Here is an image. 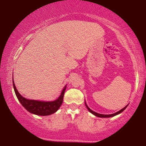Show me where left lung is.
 <instances>
[{"mask_svg":"<svg viewBox=\"0 0 146 146\" xmlns=\"http://www.w3.org/2000/svg\"><path fill=\"white\" fill-rule=\"evenodd\" d=\"M85 105H86V107L87 108V109H88V110L90 112V113H92L93 115H94L95 116H96V117H113V116H115V115H118V114H119V113H121L122 112V111L124 110L126 108H127V106H128V104H127L126 106H125L124 108H122L121 110H120L119 111H117V112H115V113H111V114H101V113H97V112H96V111H93V110H92L88 106V105L86 104V101H85Z\"/></svg>","mask_w":146,"mask_h":146,"instance_id":"left-lung-1","label":"left lung"}]
</instances>
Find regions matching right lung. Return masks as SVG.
<instances>
[{
    "label": "right lung",
    "mask_w": 146,
    "mask_h": 146,
    "mask_svg": "<svg viewBox=\"0 0 146 146\" xmlns=\"http://www.w3.org/2000/svg\"><path fill=\"white\" fill-rule=\"evenodd\" d=\"M13 88L15 94L22 106L30 113L37 115H49L57 111L63 102L66 85L64 87L60 96L53 101H40L36 100H29L25 98L17 90L13 77Z\"/></svg>",
    "instance_id": "obj_1"
}]
</instances>
